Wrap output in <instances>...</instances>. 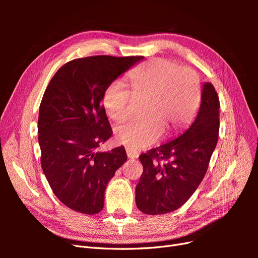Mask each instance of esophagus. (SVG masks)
<instances>
[{"instance_id": "obj_1", "label": "esophagus", "mask_w": 258, "mask_h": 258, "mask_svg": "<svg viewBox=\"0 0 258 258\" xmlns=\"http://www.w3.org/2000/svg\"><path fill=\"white\" fill-rule=\"evenodd\" d=\"M126 153H127L128 158H137L138 156H139L138 152H136V151H134V150H131V148H129V147L126 148Z\"/></svg>"}]
</instances>
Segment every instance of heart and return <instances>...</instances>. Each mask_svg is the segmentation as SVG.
Segmentation results:
<instances>
[{"label": "heart", "mask_w": 258, "mask_h": 258, "mask_svg": "<svg viewBox=\"0 0 258 258\" xmlns=\"http://www.w3.org/2000/svg\"><path fill=\"white\" fill-rule=\"evenodd\" d=\"M130 91L119 82L107 86L103 95L106 113L117 122L127 120L134 100L145 101L146 118L117 128L116 139L139 151L157 142L162 135H172L188 123L200 101V79L195 70L156 58L128 74Z\"/></svg>", "instance_id": "obj_1"}]
</instances>
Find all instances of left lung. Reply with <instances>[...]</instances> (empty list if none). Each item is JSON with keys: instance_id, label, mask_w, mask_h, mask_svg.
<instances>
[{"instance_id": "1", "label": "left lung", "mask_w": 258, "mask_h": 258, "mask_svg": "<svg viewBox=\"0 0 258 258\" xmlns=\"http://www.w3.org/2000/svg\"><path fill=\"white\" fill-rule=\"evenodd\" d=\"M220 131V99L206 83L196 119L173 141L140 155L143 173L136 204L145 214H166L182 207L204 179Z\"/></svg>"}]
</instances>
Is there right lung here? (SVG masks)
<instances>
[{"label":"right lung","mask_w":258,"mask_h":258,"mask_svg":"<svg viewBox=\"0 0 258 258\" xmlns=\"http://www.w3.org/2000/svg\"><path fill=\"white\" fill-rule=\"evenodd\" d=\"M142 56H91L62 66L46 88L38 114V143L44 174L68 208L97 214L116 170L127 160L124 147L98 152L112 137L101 103L106 87Z\"/></svg>","instance_id":"obj_1"}]
</instances>
